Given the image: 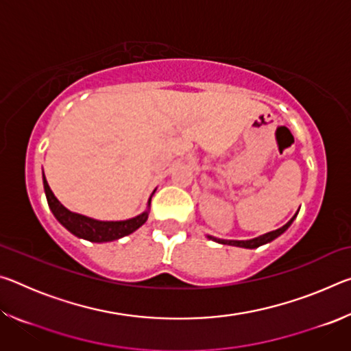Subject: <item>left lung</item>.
I'll use <instances>...</instances> for the list:
<instances>
[{
	"label": "left lung",
	"mask_w": 351,
	"mask_h": 351,
	"mask_svg": "<svg viewBox=\"0 0 351 351\" xmlns=\"http://www.w3.org/2000/svg\"><path fill=\"white\" fill-rule=\"evenodd\" d=\"M297 213H299V210L295 212V215L289 219V221L282 226V228H278L276 230H271V232L268 234H263L260 237H255V239H251V240H223V239H217V237H212V235H207V239L212 240V241H217L219 243V245H229V246H237V247H245V249H255L258 246H263L266 245V243H271L272 240H276L277 237H280L285 230H287L291 224H293V221L297 217Z\"/></svg>",
	"instance_id": "left-lung-1"
}]
</instances>
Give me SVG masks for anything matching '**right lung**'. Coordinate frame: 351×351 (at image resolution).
Here are the masks:
<instances>
[{
    "instance_id": "1",
    "label": "right lung",
    "mask_w": 351,
    "mask_h": 351,
    "mask_svg": "<svg viewBox=\"0 0 351 351\" xmlns=\"http://www.w3.org/2000/svg\"><path fill=\"white\" fill-rule=\"evenodd\" d=\"M43 187L46 193L47 204H49L51 212L54 213L57 221L60 223L64 229H68L71 234L79 237V239L93 241V243H106V241H114L133 234L136 229H139L142 224L147 221L148 218V207L152 203V197L156 190H153L152 197L148 198L147 210L139 213L138 217L121 219V221H102V219H96L82 213L71 212L66 209L60 201L56 198V195L52 193L49 184L46 181V176L43 173Z\"/></svg>"
}]
</instances>
